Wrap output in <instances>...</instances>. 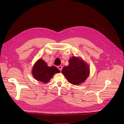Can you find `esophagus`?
I'll use <instances>...</instances> for the list:
<instances>
[{"instance_id": "obj_1", "label": "esophagus", "mask_w": 124, "mask_h": 124, "mask_svg": "<svg viewBox=\"0 0 124 124\" xmlns=\"http://www.w3.org/2000/svg\"><path fill=\"white\" fill-rule=\"evenodd\" d=\"M62 66H58V69L60 70V71H61V70H62Z\"/></svg>"}]
</instances>
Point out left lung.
Masks as SVG:
<instances>
[{"mask_svg": "<svg viewBox=\"0 0 124 124\" xmlns=\"http://www.w3.org/2000/svg\"><path fill=\"white\" fill-rule=\"evenodd\" d=\"M62 73L70 83L78 85L89 76V69L82 60L73 57L69 59V65L63 68Z\"/></svg>", "mask_w": 124, "mask_h": 124, "instance_id": "left-lung-1", "label": "left lung"}]
</instances>
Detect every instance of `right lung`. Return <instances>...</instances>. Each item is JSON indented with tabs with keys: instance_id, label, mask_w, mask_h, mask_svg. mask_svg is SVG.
Instances as JSON below:
<instances>
[{
	"instance_id": "add662e5",
	"label": "right lung",
	"mask_w": 124,
	"mask_h": 124,
	"mask_svg": "<svg viewBox=\"0 0 124 124\" xmlns=\"http://www.w3.org/2000/svg\"><path fill=\"white\" fill-rule=\"evenodd\" d=\"M60 73L55 66L48 67L47 64L41 59H39L34 65L32 75L34 78L44 83L48 82L55 73Z\"/></svg>"
}]
</instances>
